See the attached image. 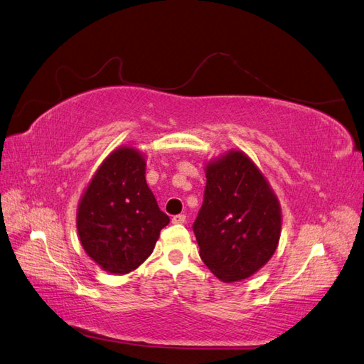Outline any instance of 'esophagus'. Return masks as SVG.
<instances>
[{
  "label": "esophagus",
  "mask_w": 364,
  "mask_h": 364,
  "mask_svg": "<svg viewBox=\"0 0 364 364\" xmlns=\"http://www.w3.org/2000/svg\"><path fill=\"white\" fill-rule=\"evenodd\" d=\"M172 223H173V224H184V223H186V215L180 213V215L172 216Z\"/></svg>",
  "instance_id": "obj_1"
}]
</instances>
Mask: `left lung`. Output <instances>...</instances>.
<instances>
[{
	"mask_svg": "<svg viewBox=\"0 0 364 364\" xmlns=\"http://www.w3.org/2000/svg\"><path fill=\"white\" fill-rule=\"evenodd\" d=\"M192 225L207 268L223 282L255 274L276 252L280 205L262 172L241 151L209 163Z\"/></svg>",
	"mask_w": 364,
	"mask_h": 364,
	"instance_id": "obj_1",
	"label": "left lung"
}]
</instances>
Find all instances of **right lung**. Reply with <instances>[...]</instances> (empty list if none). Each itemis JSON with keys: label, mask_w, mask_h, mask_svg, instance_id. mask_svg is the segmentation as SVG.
I'll use <instances>...</instances> for the list:
<instances>
[{"label": "right lung", "mask_w": 364, "mask_h": 364, "mask_svg": "<svg viewBox=\"0 0 364 364\" xmlns=\"http://www.w3.org/2000/svg\"><path fill=\"white\" fill-rule=\"evenodd\" d=\"M144 159L120 148L100 164L82 196L77 233L92 261L114 274L144 262L169 216L160 210L144 178Z\"/></svg>", "instance_id": "right-lung-1"}]
</instances>
